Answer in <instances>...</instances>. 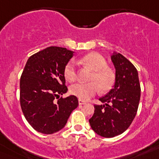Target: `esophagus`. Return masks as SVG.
Masks as SVG:
<instances>
[{"label":"esophagus","mask_w":159,"mask_h":159,"mask_svg":"<svg viewBox=\"0 0 159 159\" xmlns=\"http://www.w3.org/2000/svg\"><path fill=\"white\" fill-rule=\"evenodd\" d=\"M86 103V102L84 100H82V99H79V104L80 105H84Z\"/></svg>","instance_id":"1"}]
</instances>
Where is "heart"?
<instances>
[{"instance_id": "1", "label": "heart", "mask_w": 159, "mask_h": 159, "mask_svg": "<svg viewBox=\"0 0 159 159\" xmlns=\"http://www.w3.org/2000/svg\"><path fill=\"white\" fill-rule=\"evenodd\" d=\"M80 62L93 70L90 78L91 83H77L70 88V93L82 100H88L99 92H106L111 89L115 82L113 71L107 67L106 59L98 52H91L80 59ZM64 74L67 80L74 82L78 78L76 63L70 60L65 65Z\"/></svg>"}]
</instances>
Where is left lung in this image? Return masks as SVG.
<instances>
[{
  "label": "left lung",
  "instance_id": "left-lung-1",
  "mask_svg": "<svg viewBox=\"0 0 159 159\" xmlns=\"http://www.w3.org/2000/svg\"><path fill=\"white\" fill-rule=\"evenodd\" d=\"M116 67L114 88L99 100L103 105H95L89 123L92 130L104 138H113L127 130L134 120L140 100L139 75L136 67L120 53L111 56Z\"/></svg>",
  "mask_w": 159,
  "mask_h": 159
}]
</instances>
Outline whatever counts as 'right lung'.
<instances>
[{"label": "right lung", "mask_w": 159, "mask_h": 159, "mask_svg": "<svg viewBox=\"0 0 159 159\" xmlns=\"http://www.w3.org/2000/svg\"><path fill=\"white\" fill-rule=\"evenodd\" d=\"M72 56L65 48L52 46L31 56L25 64L20 80V103L28 123L42 134L61 130L79 105L75 95L60 98L67 92L64 70Z\"/></svg>", "instance_id": "add662e5"}]
</instances>
